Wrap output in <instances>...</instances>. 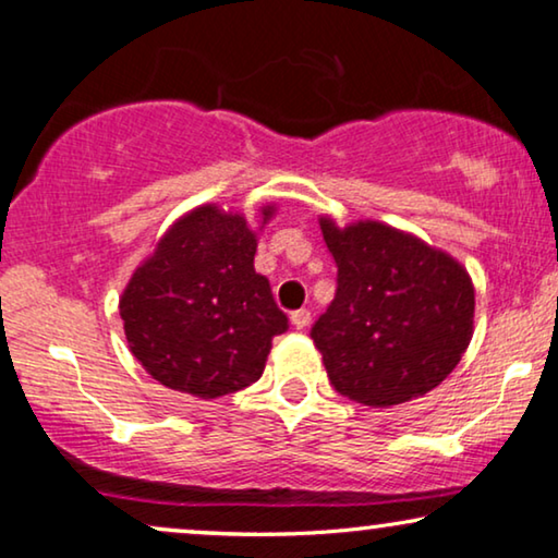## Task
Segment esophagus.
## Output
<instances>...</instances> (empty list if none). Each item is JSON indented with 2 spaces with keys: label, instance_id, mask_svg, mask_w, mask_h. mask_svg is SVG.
Masks as SVG:
<instances>
[{
  "label": "esophagus",
  "instance_id": "1",
  "mask_svg": "<svg viewBox=\"0 0 558 558\" xmlns=\"http://www.w3.org/2000/svg\"><path fill=\"white\" fill-rule=\"evenodd\" d=\"M310 319H312V315H310V310H294L292 312V325L296 327V330H304V327L310 325Z\"/></svg>",
  "mask_w": 558,
  "mask_h": 558
}]
</instances>
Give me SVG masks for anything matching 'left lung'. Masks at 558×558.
I'll return each mask as SVG.
<instances>
[{"label":"left lung","instance_id":"obj_1","mask_svg":"<svg viewBox=\"0 0 558 558\" xmlns=\"http://www.w3.org/2000/svg\"><path fill=\"white\" fill-rule=\"evenodd\" d=\"M338 289L312 340L335 391L393 407L437 388L470 345L475 289L452 256L391 226L323 218Z\"/></svg>","mask_w":558,"mask_h":558}]
</instances>
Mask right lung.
<instances>
[{"label":"right lung","instance_id":"add662e5","mask_svg":"<svg viewBox=\"0 0 558 558\" xmlns=\"http://www.w3.org/2000/svg\"><path fill=\"white\" fill-rule=\"evenodd\" d=\"M271 208L264 210V223ZM256 235L241 216L203 205L180 218L119 302L126 342L159 384L218 399L256 384L289 319L254 269Z\"/></svg>","mask_w":558,"mask_h":558}]
</instances>
